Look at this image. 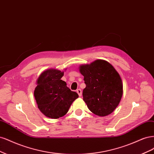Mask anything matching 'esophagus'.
Returning a JSON list of instances; mask_svg holds the SVG:
<instances>
[{"mask_svg": "<svg viewBox=\"0 0 154 154\" xmlns=\"http://www.w3.org/2000/svg\"><path fill=\"white\" fill-rule=\"evenodd\" d=\"M77 93H78V95L79 97H81L82 95V91L81 89H78V90H77Z\"/></svg>", "mask_w": 154, "mask_h": 154, "instance_id": "34e87169", "label": "esophagus"}]
</instances>
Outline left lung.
Masks as SVG:
<instances>
[{"label":"left lung","mask_w":154,"mask_h":154,"mask_svg":"<svg viewBox=\"0 0 154 154\" xmlns=\"http://www.w3.org/2000/svg\"><path fill=\"white\" fill-rule=\"evenodd\" d=\"M79 69L86 85L82 95L89 109L99 116L110 115L123 95L120 74L112 64L102 59L81 64Z\"/></svg>","instance_id":"8db88e82"}]
</instances>
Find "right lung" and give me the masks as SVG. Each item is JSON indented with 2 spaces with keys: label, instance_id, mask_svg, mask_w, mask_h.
<instances>
[{
  "label": "right lung",
  "instance_id": "obj_1",
  "mask_svg": "<svg viewBox=\"0 0 154 154\" xmlns=\"http://www.w3.org/2000/svg\"><path fill=\"white\" fill-rule=\"evenodd\" d=\"M63 75V71L51 68L43 72L36 81L34 95L39 111L48 118L57 119L64 116L79 97L61 80Z\"/></svg>",
  "mask_w": 154,
  "mask_h": 154
}]
</instances>
